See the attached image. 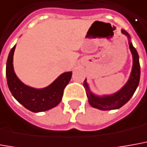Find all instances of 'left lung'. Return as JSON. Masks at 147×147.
<instances>
[{
    "label": "left lung",
    "instance_id": "8db88e82",
    "mask_svg": "<svg viewBox=\"0 0 147 147\" xmlns=\"http://www.w3.org/2000/svg\"><path fill=\"white\" fill-rule=\"evenodd\" d=\"M121 33L128 37L129 49L133 55L132 71L127 83L116 93L98 96L91 92L88 84H87L86 79L84 81V86L86 91L87 96L88 98V102L90 105L92 107L98 109L100 110H112V109H117L122 107L132 97V96L138 86L140 80V64H139L138 54L137 52L136 49L134 47L132 42H130L129 34L124 30H121Z\"/></svg>",
    "mask_w": 147,
    "mask_h": 147
}]
</instances>
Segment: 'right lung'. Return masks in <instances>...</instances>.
<instances>
[{"label": "right lung", "mask_w": 147, "mask_h": 147, "mask_svg": "<svg viewBox=\"0 0 147 147\" xmlns=\"http://www.w3.org/2000/svg\"><path fill=\"white\" fill-rule=\"evenodd\" d=\"M16 45L11 49L6 63L7 84L11 93L26 109L34 113L49 110L60 103L63 90L71 78V71L60 75L55 81L44 88H34L24 84L16 76L13 58Z\"/></svg>", "instance_id": "1"}]
</instances>
